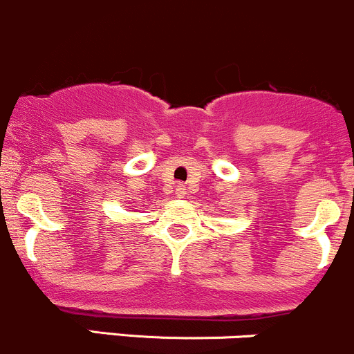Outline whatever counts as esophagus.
I'll return each instance as SVG.
<instances>
[{
  "label": "esophagus",
  "mask_w": 354,
  "mask_h": 354,
  "mask_svg": "<svg viewBox=\"0 0 354 354\" xmlns=\"http://www.w3.org/2000/svg\"><path fill=\"white\" fill-rule=\"evenodd\" d=\"M176 192H177V196H184L185 192H187V191H185V187H184V185H182V184H178L177 187H176Z\"/></svg>",
  "instance_id": "obj_1"
}]
</instances>
